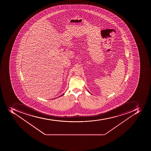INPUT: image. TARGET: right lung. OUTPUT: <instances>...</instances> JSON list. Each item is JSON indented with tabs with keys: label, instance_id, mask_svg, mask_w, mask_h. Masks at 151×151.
<instances>
[{
	"label": "right lung",
	"instance_id": "add662e5",
	"mask_svg": "<svg viewBox=\"0 0 151 151\" xmlns=\"http://www.w3.org/2000/svg\"><path fill=\"white\" fill-rule=\"evenodd\" d=\"M64 93L63 94H62V95H61V96H62V95H64Z\"/></svg>",
	"mask_w": 151,
	"mask_h": 151
}]
</instances>
